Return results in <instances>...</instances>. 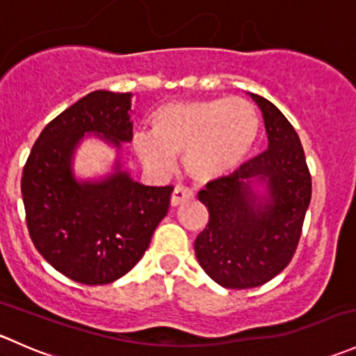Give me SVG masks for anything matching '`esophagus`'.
I'll return each mask as SVG.
<instances>
[{
  "mask_svg": "<svg viewBox=\"0 0 356 356\" xmlns=\"http://www.w3.org/2000/svg\"><path fill=\"white\" fill-rule=\"evenodd\" d=\"M189 200H193V193L189 191V189L182 188V186H175L174 191H172V195H170L172 207H179V204L184 203V201H189Z\"/></svg>",
  "mask_w": 356,
  "mask_h": 356,
  "instance_id": "obj_1",
  "label": "esophagus"
}]
</instances>
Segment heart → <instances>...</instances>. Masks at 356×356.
<instances>
[{
  "instance_id": "1",
  "label": "heart",
  "mask_w": 356,
  "mask_h": 356,
  "mask_svg": "<svg viewBox=\"0 0 356 356\" xmlns=\"http://www.w3.org/2000/svg\"><path fill=\"white\" fill-rule=\"evenodd\" d=\"M152 134H136L132 149L156 175L174 170L175 156L198 184L234 174L257 143L260 117L245 98L167 103L149 118Z\"/></svg>"
}]
</instances>
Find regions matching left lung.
I'll return each mask as SVG.
<instances>
[{"label": "left lung", "instance_id": "obj_1", "mask_svg": "<svg viewBox=\"0 0 356 356\" xmlns=\"http://www.w3.org/2000/svg\"><path fill=\"white\" fill-rule=\"evenodd\" d=\"M248 95L264 117L267 149L198 193L210 218L195 241L196 258L227 289L257 288L288 267L312 198L294 127L274 103Z\"/></svg>", "mask_w": 356, "mask_h": 356}]
</instances>
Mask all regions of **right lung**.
<instances>
[{"instance_id": "add662e5", "label": "right lung", "mask_w": 356, "mask_h": 356, "mask_svg": "<svg viewBox=\"0 0 356 356\" xmlns=\"http://www.w3.org/2000/svg\"><path fill=\"white\" fill-rule=\"evenodd\" d=\"M132 92L99 89L53 118L22 174V198L32 243L46 261L75 282L108 284L127 274L148 250L167 215L172 188L134 181L122 161L131 143ZM88 135L115 149L112 172L79 179L74 152Z\"/></svg>"}]
</instances>
